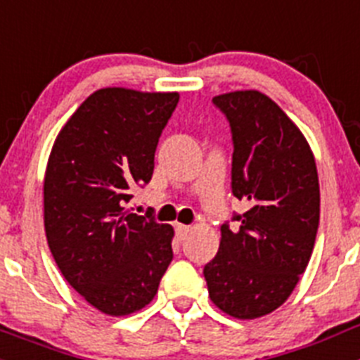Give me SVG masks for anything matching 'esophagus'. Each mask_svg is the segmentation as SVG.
<instances>
[{
	"mask_svg": "<svg viewBox=\"0 0 360 360\" xmlns=\"http://www.w3.org/2000/svg\"><path fill=\"white\" fill-rule=\"evenodd\" d=\"M174 231H176L178 240H184V238H186L187 234H189L191 227H187V225H182V224H176V225H174Z\"/></svg>",
	"mask_w": 360,
	"mask_h": 360,
	"instance_id": "34e87169",
	"label": "esophagus"
}]
</instances>
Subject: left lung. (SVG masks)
Masks as SVG:
<instances>
[{
	"label": "left lung",
	"instance_id": "1",
	"mask_svg": "<svg viewBox=\"0 0 360 360\" xmlns=\"http://www.w3.org/2000/svg\"><path fill=\"white\" fill-rule=\"evenodd\" d=\"M232 129V193L249 202L238 231L221 225L219 249L203 269L209 297L234 319L281 307L310 262L321 195L310 144L294 120L257 90L216 95Z\"/></svg>",
	"mask_w": 360,
	"mask_h": 360
}]
</instances>
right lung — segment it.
I'll return each mask as SVG.
<instances>
[{"mask_svg":"<svg viewBox=\"0 0 360 360\" xmlns=\"http://www.w3.org/2000/svg\"><path fill=\"white\" fill-rule=\"evenodd\" d=\"M176 91L101 88L73 111L50 151L44 232L57 266L106 316L142 310L173 259L174 231L124 207L148 184Z\"/></svg>","mask_w":360,"mask_h":360,"instance_id":"obj_1","label":"right lung"}]
</instances>
